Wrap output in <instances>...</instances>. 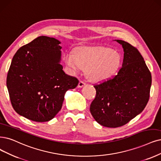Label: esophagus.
I'll list each match as a JSON object with an SVG mask.
<instances>
[{"instance_id": "esophagus-1", "label": "esophagus", "mask_w": 161, "mask_h": 161, "mask_svg": "<svg viewBox=\"0 0 161 161\" xmlns=\"http://www.w3.org/2000/svg\"><path fill=\"white\" fill-rule=\"evenodd\" d=\"M85 85H86V83L84 81L80 80L79 81V84H78V86H78V87H84Z\"/></svg>"}]
</instances>
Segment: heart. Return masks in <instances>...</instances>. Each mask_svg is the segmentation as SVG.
I'll return each mask as SVG.
<instances>
[{
	"mask_svg": "<svg viewBox=\"0 0 161 161\" xmlns=\"http://www.w3.org/2000/svg\"><path fill=\"white\" fill-rule=\"evenodd\" d=\"M64 59L72 71L87 69L90 79L100 81L108 79L114 72L119 64L120 57L116 51L109 47H82L75 53L65 52Z\"/></svg>",
	"mask_w": 161,
	"mask_h": 161,
	"instance_id": "1",
	"label": "heart"
}]
</instances>
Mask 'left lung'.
I'll return each instance as SVG.
<instances>
[{
    "mask_svg": "<svg viewBox=\"0 0 161 161\" xmlns=\"http://www.w3.org/2000/svg\"><path fill=\"white\" fill-rule=\"evenodd\" d=\"M122 45V67L112 78L95 85L96 96L90 112L98 123L116 128L129 123L144 110L150 97L151 74L139 50L131 44Z\"/></svg>",
    "mask_w": 161,
    "mask_h": 161,
    "instance_id": "left-lung-1",
    "label": "left lung"
}]
</instances>
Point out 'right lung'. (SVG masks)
I'll return each instance as SVG.
<instances>
[{
    "label": "right lung",
    "mask_w": 161,
    "mask_h": 161,
    "mask_svg": "<svg viewBox=\"0 0 161 161\" xmlns=\"http://www.w3.org/2000/svg\"><path fill=\"white\" fill-rule=\"evenodd\" d=\"M60 42L42 36L17 50L12 59L7 86L13 108L36 122L48 121L60 111L64 95L79 81L65 74Z\"/></svg>",
    "instance_id": "obj_1"
}]
</instances>
